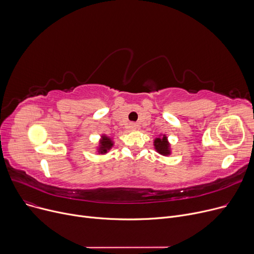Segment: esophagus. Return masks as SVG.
Listing matches in <instances>:
<instances>
[{"label":"esophagus","instance_id":"obj_1","mask_svg":"<svg viewBox=\"0 0 254 254\" xmlns=\"http://www.w3.org/2000/svg\"><path fill=\"white\" fill-rule=\"evenodd\" d=\"M129 128H130L131 130H136V129L138 128V126H137L136 123H130V124H129Z\"/></svg>","mask_w":254,"mask_h":254}]
</instances>
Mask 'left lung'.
I'll use <instances>...</instances> for the list:
<instances>
[{
    "mask_svg": "<svg viewBox=\"0 0 254 254\" xmlns=\"http://www.w3.org/2000/svg\"><path fill=\"white\" fill-rule=\"evenodd\" d=\"M155 148L157 152L163 156H168L170 155V150H169V143L167 141V137L165 135H163L162 137H158L154 141Z\"/></svg>",
    "mask_w": 254,
    "mask_h": 254,
    "instance_id": "obj_1",
    "label": "left lung"
}]
</instances>
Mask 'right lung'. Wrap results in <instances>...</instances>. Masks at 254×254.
<instances>
[{
  "label": "right lung",
  "mask_w": 254,
  "mask_h": 254,
  "mask_svg": "<svg viewBox=\"0 0 254 254\" xmlns=\"http://www.w3.org/2000/svg\"><path fill=\"white\" fill-rule=\"evenodd\" d=\"M112 146H113V141L111 140V138L103 135L102 140H100V146H99L98 152L100 154H106Z\"/></svg>",
  "instance_id": "1"
}]
</instances>
